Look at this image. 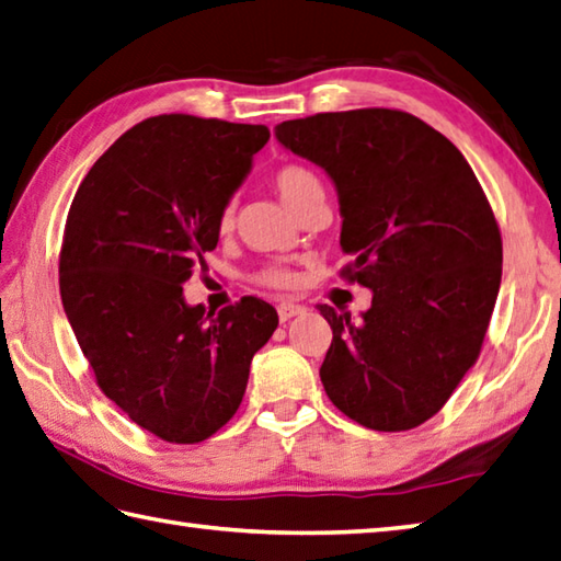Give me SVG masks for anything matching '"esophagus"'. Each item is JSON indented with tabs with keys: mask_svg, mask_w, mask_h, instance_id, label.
<instances>
[{
	"mask_svg": "<svg viewBox=\"0 0 561 561\" xmlns=\"http://www.w3.org/2000/svg\"><path fill=\"white\" fill-rule=\"evenodd\" d=\"M306 309L301 304H294V301H284V304H279L277 306V313H279V321L284 323V321H289V318H294V316H301Z\"/></svg>",
	"mask_w": 561,
	"mask_h": 561,
	"instance_id": "1",
	"label": "esophagus"
}]
</instances>
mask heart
I'll use <instances>...</instances> for the list:
<instances>
[{
    "mask_svg": "<svg viewBox=\"0 0 561 561\" xmlns=\"http://www.w3.org/2000/svg\"><path fill=\"white\" fill-rule=\"evenodd\" d=\"M274 186L282 196V202L287 204L291 211H296L306 199H311L313 194H323V186L318 182L316 174L304 168V164H284L282 170L274 174ZM221 230L233 228V206H226L221 214V221H218ZM262 282L270 284V287H291L294 274L287 270H267L262 272Z\"/></svg>",
    "mask_w": 561,
    "mask_h": 561,
    "instance_id": "obj_1",
    "label": "heart"
}]
</instances>
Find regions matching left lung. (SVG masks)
<instances>
[{
    "label": "left lung",
    "mask_w": 561,
    "mask_h": 561,
    "mask_svg": "<svg viewBox=\"0 0 561 561\" xmlns=\"http://www.w3.org/2000/svg\"><path fill=\"white\" fill-rule=\"evenodd\" d=\"M274 136L335 184L345 274L371 289L359 321L321 304L333 343L321 381L347 419L411 431L479 357L503 248L486 194L453 142L393 108L284 121Z\"/></svg>",
    "instance_id": "obj_1"
}]
</instances>
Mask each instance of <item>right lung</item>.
<instances>
[{
  "instance_id": "1",
  "label": "right lung",
  "mask_w": 561,
  "mask_h": 561,
  "mask_svg": "<svg viewBox=\"0 0 561 561\" xmlns=\"http://www.w3.org/2000/svg\"><path fill=\"white\" fill-rule=\"evenodd\" d=\"M267 140V126L146 118L92 164L70 206L65 316L99 389L168 443H202L233 419L250 362L279 323L255 296L214 316L182 289Z\"/></svg>"
}]
</instances>
